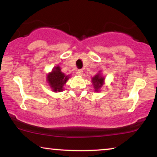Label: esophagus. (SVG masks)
<instances>
[{
	"instance_id": "34e87169",
	"label": "esophagus",
	"mask_w": 157,
	"mask_h": 157,
	"mask_svg": "<svg viewBox=\"0 0 157 157\" xmlns=\"http://www.w3.org/2000/svg\"><path fill=\"white\" fill-rule=\"evenodd\" d=\"M82 73H83V71L82 69H78V70L77 71V74L78 75H82Z\"/></svg>"
}]
</instances>
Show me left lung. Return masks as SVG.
<instances>
[{
  "label": "left lung",
  "mask_w": 157,
  "mask_h": 157,
  "mask_svg": "<svg viewBox=\"0 0 157 157\" xmlns=\"http://www.w3.org/2000/svg\"><path fill=\"white\" fill-rule=\"evenodd\" d=\"M105 77L101 75V70H100L94 77L91 78L93 88L95 92H99L104 84Z\"/></svg>",
  "instance_id": "8db88e82"
}]
</instances>
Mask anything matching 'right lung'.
<instances>
[{
	"label": "right lung",
	"mask_w": 157,
	"mask_h": 157,
	"mask_svg": "<svg viewBox=\"0 0 157 157\" xmlns=\"http://www.w3.org/2000/svg\"><path fill=\"white\" fill-rule=\"evenodd\" d=\"M69 79V75L63 73L59 66L54 67L51 72L48 73L46 80L53 92L58 93L64 90V86Z\"/></svg>",
	"instance_id": "right-lung-1"
}]
</instances>
